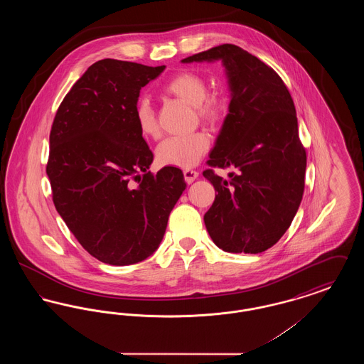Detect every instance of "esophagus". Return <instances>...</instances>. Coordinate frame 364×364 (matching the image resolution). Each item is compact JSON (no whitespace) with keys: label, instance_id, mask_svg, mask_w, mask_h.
I'll return each mask as SVG.
<instances>
[{"label":"esophagus","instance_id":"34e87169","mask_svg":"<svg viewBox=\"0 0 364 364\" xmlns=\"http://www.w3.org/2000/svg\"><path fill=\"white\" fill-rule=\"evenodd\" d=\"M183 173H184V178H186V181H187L188 184H191V183L199 176V173H198L196 171H192V169H186Z\"/></svg>","mask_w":364,"mask_h":364}]
</instances>
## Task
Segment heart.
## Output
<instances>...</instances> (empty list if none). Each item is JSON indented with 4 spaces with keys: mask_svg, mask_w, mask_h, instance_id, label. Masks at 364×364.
I'll use <instances>...</instances> for the list:
<instances>
[{
    "mask_svg": "<svg viewBox=\"0 0 364 364\" xmlns=\"http://www.w3.org/2000/svg\"><path fill=\"white\" fill-rule=\"evenodd\" d=\"M162 92L192 105L196 117L210 127H217L225 119L228 98L220 90L208 91L206 80L193 70H180L162 86ZM135 122L143 138L156 139L159 127L156 112L149 100L140 98L135 105ZM210 147L206 132L198 131L184 136L165 139L156 149V161L162 166L192 168Z\"/></svg>",
    "mask_w": 364,
    "mask_h": 364,
    "instance_id": "1",
    "label": "heart"
}]
</instances>
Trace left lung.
Returning <instances> with one entry per match:
<instances>
[{
	"label": "left lung",
	"mask_w": 364,
	"mask_h": 364,
	"mask_svg": "<svg viewBox=\"0 0 364 364\" xmlns=\"http://www.w3.org/2000/svg\"><path fill=\"white\" fill-rule=\"evenodd\" d=\"M223 60L232 100L203 176L215 199L205 214L208 235L226 252L258 254L282 237L304 192L307 156L299 138L294 100L258 57L224 43L183 63ZM233 166L229 181L213 167Z\"/></svg>",
	"instance_id": "left-lung-1"
}]
</instances>
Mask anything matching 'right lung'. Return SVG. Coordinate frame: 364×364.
Here are the masks:
<instances>
[{
    "label": "right lung",
    "mask_w": 364,
    "mask_h": 364,
    "mask_svg": "<svg viewBox=\"0 0 364 364\" xmlns=\"http://www.w3.org/2000/svg\"><path fill=\"white\" fill-rule=\"evenodd\" d=\"M164 70L97 61L53 120L46 165L53 203L87 252L113 266L138 263L156 251L187 187L178 168L147 171L154 156L134 116L141 87Z\"/></svg>",
    "instance_id": "1"
}]
</instances>
